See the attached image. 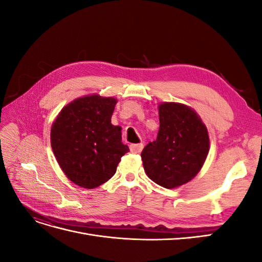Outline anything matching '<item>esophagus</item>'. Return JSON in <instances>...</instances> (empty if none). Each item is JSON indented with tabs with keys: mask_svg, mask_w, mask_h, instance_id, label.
Segmentation results:
<instances>
[{
	"mask_svg": "<svg viewBox=\"0 0 262 262\" xmlns=\"http://www.w3.org/2000/svg\"><path fill=\"white\" fill-rule=\"evenodd\" d=\"M142 149H143V144L139 143V144H131L130 145V150L134 154H139L142 152Z\"/></svg>",
	"mask_w": 262,
	"mask_h": 262,
	"instance_id": "1",
	"label": "esophagus"
}]
</instances>
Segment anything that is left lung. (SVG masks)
<instances>
[{
    "mask_svg": "<svg viewBox=\"0 0 262 262\" xmlns=\"http://www.w3.org/2000/svg\"><path fill=\"white\" fill-rule=\"evenodd\" d=\"M157 139L141 153L146 175L155 184L173 189L193 179L210 149L207 126L194 110L179 102L158 105Z\"/></svg>",
    "mask_w": 262,
    "mask_h": 262,
    "instance_id": "1",
    "label": "left lung"
}]
</instances>
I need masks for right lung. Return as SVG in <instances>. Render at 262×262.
Listing matches in <instances>:
<instances>
[{
	"instance_id": "obj_1",
	"label": "right lung",
	"mask_w": 262,
	"mask_h": 262,
	"mask_svg": "<svg viewBox=\"0 0 262 262\" xmlns=\"http://www.w3.org/2000/svg\"><path fill=\"white\" fill-rule=\"evenodd\" d=\"M117 101L98 94L86 95L63 107L51 125L57 162L66 176L82 188L105 184L129 152L121 142V126L112 123Z\"/></svg>"
}]
</instances>
